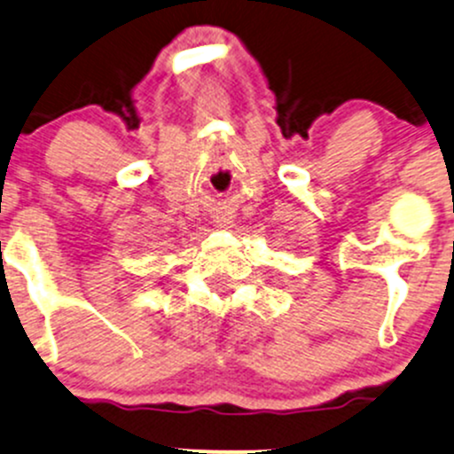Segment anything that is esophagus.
Returning a JSON list of instances; mask_svg holds the SVG:
<instances>
[{
    "instance_id": "esophagus-1",
    "label": "esophagus",
    "mask_w": 454,
    "mask_h": 454,
    "mask_svg": "<svg viewBox=\"0 0 454 454\" xmlns=\"http://www.w3.org/2000/svg\"><path fill=\"white\" fill-rule=\"evenodd\" d=\"M213 222H215V226L226 228V231H228V228H235V217H232L231 213H217V215H215Z\"/></svg>"
}]
</instances>
